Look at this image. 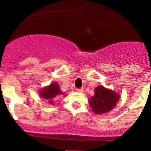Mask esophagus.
Segmentation results:
<instances>
[{
  "mask_svg": "<svg viewBox=\"0 0 151 151\" xmlns=\"http://www.w3.org/2000/svg\"><path fill=\"white\" fill-rule=\"evenodd\" d=\"M84 91L83 88H76V91L79 92V93H82Z\"/></svg>",
  "mask_w": 151,
  "mask_h": 151,
  "instance_id": "34e87169",
  "label": "esophagus"
}]
</instances>
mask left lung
<instances>
[{
    "mask_svg": "<svg viewBox=\"0 0 151 151\" xmlns=\"http://www.w3.org/2000/svg\"><path fill=\"white\" fill-rule=\"evenodd\" d=\"M119 94L104 86L94 89V95L91 97L89 104L95 114H104L111 111L119 100Z\"/></svg>",
    "mask_w": 151,
    "mask_h": 151,
    "instance_id": "obj_1",
    "label": "left lung"
}]
</instances>
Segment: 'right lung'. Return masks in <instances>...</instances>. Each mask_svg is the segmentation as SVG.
Wrapping results in <instances>:
<instances>
[{
	"mask_svg": "<svg viewBox=\"0 0 151 151\" xmlns=\"http://www.w3.org/2000/svg\"><path fill=\"white\" fill-rule=\"evenodd\" d=\"M62 94L63 93L60 91L59 85L57 82L50 84L49 86H47L45 88L41 89V91L39 92L40 97L45 98L50 104H54V99Z\"/></svg>",
	"mask_w": 151,
	"mask_h": 151,
	"instance_id": "right-lung-1",
	"label": "right lung"
}]
</instances>
